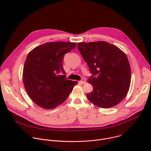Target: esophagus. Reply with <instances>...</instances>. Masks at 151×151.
I'll return each instance as SVG.
<instances>
[{
	"instance_id": "34e87169",
	"label": "esophagus",
	"mask_w": 151,
	"mask_h": 151,
	"mask_svg": "<svg viewBox=\"0 0 151 151\" xmlns=\"http://www.w3.org/2000/svg\"><path fill=\"white\" fill-rule=\"evenodd\" d=\"M79 83L82 84H86V80L84 79H82L80 81H79Z\"/></svg>"
}]
</instances>
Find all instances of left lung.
<instances>
[{"label": "left lung", "mask_w": 151, "mask_h": 151, "mask_svg": "<svg viewBox=\"0 0 151 151\" xmlns=\"http://www.w3.org/2000/svg\"><path fill=\"white\" fill-rule=\"evenodd\" d=\"M91 76L87 82L93 90L87 99L99 108L119 104L127 96L131 84V68L126 54L118 47L104 41L78 43Z\"/></svg>", "instance_id": "8db88e82"}]
</instances>
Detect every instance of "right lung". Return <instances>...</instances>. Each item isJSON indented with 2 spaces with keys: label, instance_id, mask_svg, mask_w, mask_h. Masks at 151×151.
<instances>
[{
  "label": "right lung",
  "instance_id": "1",
  "mask_svg": "<svg viewBox=\"0 0 151 151\" xmlns=\"http://www.w3.org/2000/svg\"><path fill=\"white\" fill-rule=\"evenodd\" d=\"M77 43L49 42L32 49L27 56L23 71L24 88L32 101L45 109L63 104L72 92L76 81L67 80L62 62L64 55Z\"/></svg>",
  "mask_w": 151,
  "mask_h": 151
}]
</instances>
